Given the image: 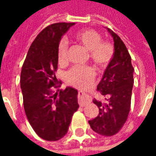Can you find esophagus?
Listing matches in <instances>:
<instances>
[{
    "label": "esophagus",
    "instance_id": "34e87169",
    "mask_svg": "<svg viewBox=\"0 0 156 156\" xmlns=\"http://www.w3.org/2000/svg\"><path fill=\"white\" fill-rule=\"evenodd\" d=\"M90 102H91V97H89L87 94L82 91L78 93V103L81 107H83Z\"/></svg>",
    "mask_w": 156,
    "mask_h": 156
}]
</instances>
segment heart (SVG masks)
I'll return each instance as SVG.
<instances>
[{"instance_id":"obj_1","label":"heart","mask_w":156,"mask_h":156,"mask_svg":"<svg viewBox=\"0 0 156 156\" xmlns=\"http://www.w3.org/2000/svg\"><path fill=\"white\" fill-rule=\"evenodd\" d=\"M73 37L76 41L88 50L91 60L99 68H105L111 62L115 49L108 41H102L101 36L94 30L84 29L75 32ZM68 41L65 38L60 40L58 46V60L63 63L67 58ZM95 71L89 66H74L66 73V79L70 84L77 88L87 87L94 80Z\"/></svg>"}]
</instances>
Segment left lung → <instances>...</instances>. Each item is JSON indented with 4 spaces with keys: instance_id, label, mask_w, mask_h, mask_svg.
<instances>
[{
    "instance_id": "8db88e82",
    "label": "left lung",
    "mask_w": 156,
    "mask_h": 156,
    "mask_svg": "<svg viewBox=\"0 0 156 156\" xmlns=\"http://www.w3.org/2000/svg\"><path fill=\"white\" fill-rule=\"evenodd\" d=\"M115 42V53L105 69L97 89L107 96V103L94 100L99 114L88 121L93 130L104 136L117 134L127 120L130 110L131 94L134 84V68L126 46L119 36L106 27Z\"/></svg>"
}]
</instances>
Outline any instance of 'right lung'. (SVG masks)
<instances>
[{
    "instance_id": "obj_1",
    "label": "right lung",
    "mask_w": 156,
    "mask_h": 156,
    "mask_svg": "<svg viewBox=\"0 0 156 156\" xmlns=\"http://www.w3.org/2000/svg\"><path fill=\"white\" fill-rule=\"evenodd\" d=\"M74 24L58 22L43 29L31 45L22 65L20 82L26 115L36 134L45 140L63 137L79 107L75 88L67 87L55 93L51 88L62 83L55 75L58 43Z\"/></svg>"
}]
</instances>
